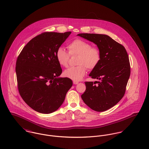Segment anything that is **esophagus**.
Instances as JSON below:
<instances>
[{"instance_id":"1","label":"esophagus","mask_w":149,"mask_h":149,"mask_svg":"<svg viewBox=\"0 0 149 149\" xmlns=\"http://www.w3.org/2000/svg\"><path fill=\"white\" fill-rule=\"evenodd\" d=\"M73 84L76 85L77 84H79V81H73Z\"/></svg>"}]
</instances>
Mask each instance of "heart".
<instances>
[{
    "instance_id": "b5f03b06",
    "label": "heart",
    "mask_w": 149,
    "mask_h": 149,
    "mask_svg": "<svg viewBox=\"0 0 149 149\" xmlns=\"http://www.w3.org/2000/svg\"><path fill=\"white\" fill-rule=\"evenodd\" d=\"M69 53L63 47H60L56 52L57 60L61 66L67 67L69 57L70 56L79 55L77 64L75 67H70L66 69L64 72V76L74 81L81 80L86 72V67L92 70L99 64L101 54L97 47H92L89 43L80 39H77L70 43L68 46Z\"/></svg>"
}]
</instances>
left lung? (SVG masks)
<instances>
[{
  "mask_svg": "<svg viewBox=\"0 0 149 149\" xmlns=\"http://www.w3.org/2000/svg\"><path fill=\"white\" fill-rule=\"evenodd\" d=\"M77 36L96 44L101 54L99 63L89 74L99 81L85 82L86 90L81 98L92 109L105 111L116 105L125 93L130 76L127 53L123 45L107 35L81 33Z\"/></svg>",
  "mask_w": 149,
  "mask_h": 149,
  "instance_id": "obj_1",
  "label": "left lung"
}]
</instances>
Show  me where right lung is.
Returning <instances> with one entry per match:
<instances>
[{
	"label": "right lung",
	"instance_id": "1",
	"mask_svg": "<svg viewBox=\"0 0 149 149\" xmlns=\"http://www.w3.org/2000/svg\"><path fill=\"white\" fill-rule=\"evenodd\" d=\"M70 34L42 33L26 45L17 58L19 92L24 102L37 112L50 113L57 110L73 85L70 79L59 77L62 69L56 56Z\"/></svg>",
	"mask_w": 149,
	"mask_h": 149
}]
</instances>
